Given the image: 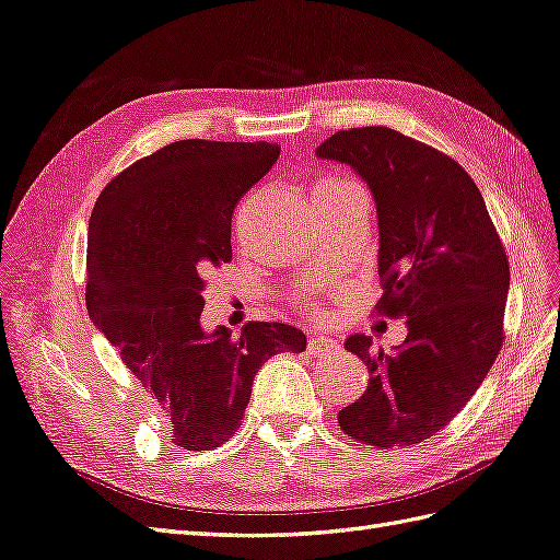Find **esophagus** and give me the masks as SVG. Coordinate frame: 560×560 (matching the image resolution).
Returning a JSON list of instances; mask_svg holds the SVG:
<instances>
[{
	"label": "esophagus",
	"instance_id": "1",
	"mask_svg": "<svg viewBox=\"0 0 560 560\" xmlns=\"http://www.w3.org/2000/svg\"><path fill=\"white\" fill-rule=\"evenodd\" d=\"M339 346H336L331 339H327V336H312V339L307 341V350L312 355H319V353H327V350H336Z\"/></svg>",
	"mask_w": 560,
	"mask_h": 560
}]
</instances>
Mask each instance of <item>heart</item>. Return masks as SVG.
<instances>
[{"mask_svg": "<svg viewBox=\"0 0 560 560\" xmlns=\"http://www.w3.org/2000/svg\"><path fill=\"white\" fill-rule=\"evenodd\" d=\"M317 186H355V184H353V180H348V178H341V176H327V178H319L317 184H315V188ZM295 305L301 307L303 312L315 310V301H310V298H298Z\"/></svg>", "mask_w": 560, "mask_h": 560, "instance_id": "obj_1", "label": "heart"}]
</instances>
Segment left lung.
<instances>
[{
	"label": "left lung",
	"mask_w": 560,
	"mask_h": 560,
	"mask_svg": "<svg viewBox=\"0 0 560 560\" xmlns=\"http://www.w3.org/2000/svg\"><path fill=\"white\" fill-rule=\"evenodd\" d=\"M317 154L368 180L384 289L374 310L408 319L394 353L372 350L362 334L346 341L372 376L339 427L374 448L420 444L467 406L499 355L509 255L470 174L427 142L362 126L334 133Z\"/></svg>",
	"instance_id": "1"
}]
</instances>
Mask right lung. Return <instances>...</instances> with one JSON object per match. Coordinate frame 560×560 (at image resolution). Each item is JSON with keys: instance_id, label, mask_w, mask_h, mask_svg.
<instances>
[{"instance_id": "right-lung-1", "label": "right lung", "mask_w": 560, "mask_h": 560, "mask_svg": "<svg viewBox=\"0 0 560 560\" xmlns=\"http://www.w3.org/2000/svg\"><path fill=\"white\" fill-rule=\"evenodd\" d=\"M279 158L275 142L176 140L114 176L90 214V317L168 415L174 444L210 451L241 427L253 376L305 334L248 322L205 334V275L231 262V217Z\"/></svg>"}]
</instances>
